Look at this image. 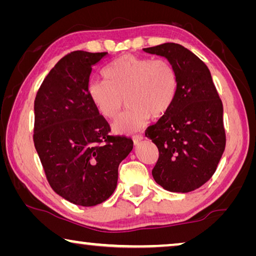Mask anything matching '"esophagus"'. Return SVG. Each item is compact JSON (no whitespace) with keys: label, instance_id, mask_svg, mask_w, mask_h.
<instances>
[{"label":"esophagus","instance_id":"obj_1","mask_svg":"<svg viewBox=\"0 0 256 256\" xmlns=\"http://www.w3.org/2000/svg\"><path fill=\"white\" fill-rule=\"evenodd\" d=\"M142 138H144V136L142 134H136V136H133V142L134 144H138L140 142L142 141Z\"/></svg>","mask_w":256,"mask_h":256}]
</instances>
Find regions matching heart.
Returning <instances> with one entry per match:
<instances>
[{
  "mask_svg": "<svg viewBox=\"0 0 256 256\" xmlns=\"http://www.w3.org/2000/svg\"><path fill=\"white\" fill-rule=\"evenodd\" d=\"M104 76L105 80L89 84V96L106 118L118 116L125 98L130 106L112 123L120 133L138 131L150 116L162 118L170 110L178 90L176 68L164 58L120 56L104 70Z\"/></svg>",
  "mask_w": 256,
  "mask_h": 256,
  "instance_id": "1",
  "label": "heart"
}]
</instances>
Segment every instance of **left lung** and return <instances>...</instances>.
Masks as SVG:
<instances>
[{
    "mask_svg": "<svg viewBox=\"0 0 256 256\" xmlns=\"http://www.w3.org/2000/svg\"><path fill=\"white\" fill-rule=\"evenodd\" d=\"M144 50L164 56L178 76L170 110L146 130L159 151L152 176L164 190L188 193L211 178L224 154L222 102L209 68L184 46L164 42Z\"/></svg>",
    "mask_w": 256,
    "mask_h": 256,
    "instance_id": "8db88e82",
    "label": "left lung"
}]
</instances>
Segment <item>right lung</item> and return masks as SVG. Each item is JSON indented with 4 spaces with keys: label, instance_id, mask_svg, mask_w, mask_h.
<instances>
[{
    "label": "right lung",
    "instance_id": "add662e5",
    "mask_svg": "<svg viewBox=\"0 0 256 256\" xmlns=\"http://www.w3.org/2000/svg\"><path fill=\"white\" fill-rule=\"evenodd\" d=\"M107 55L74 50L60 58L34 99V144L50 188L68 202L92 206L116 188L118 166L133 141L110 136L89 96L92 66Z\"/></svg>",
    "mask_w": 256,
    "mask_h": 256
}]
</instances>
